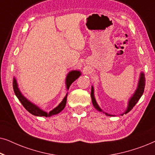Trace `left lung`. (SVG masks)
<instances>
[{"mask_svg":"<svg viewBox=\"0 0 155 155\" xmlns=\"http://www.w3.org/2000/svg\"><path fill=\"white\" fill-rule=\"evenodd\" d=\"M145 76H144V73H141L140 78V80L138 82V86H137V88L136 91H135V94H133V96L131 97L130 100H129L128 109H127L126 111L125 112L124 114L128 113V112L135 107V105L136 104L137 102L140 99V97H142V95H143V94L144 89H145ZM91 98H92V104H93V105H94L95 109H96L97 110H98V111H101V109L99 108L98 104H97L96 100H95V98L94 97V89H93V87H92V91H91ZM106 114H107V116H112L111 115L108 114L107 113H106Z\"/></svg>","mask_w":155,"mask_h":155,"instance_id":"obj_1","label":"left lung"}]
</instances>
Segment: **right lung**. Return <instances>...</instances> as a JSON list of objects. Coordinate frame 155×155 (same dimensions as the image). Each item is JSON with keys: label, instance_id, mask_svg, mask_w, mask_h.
<instances>
[{"label": "right lung", "instance_id": "add662e5", "mask_svg": "<svg viewBox=\"0 0 155 155\" xmlns=\"http://www.w3.org/2000/svg\"><path fill=\"white\" fill-rule=\"evenodd\" d=\"M81 73H80V71H73L70 72L68 75H67L66 78V87L67 89L68 90L71 84L73 83V82L75 81V80H77L78 78L80 77ZM13 90L15 94L16 97H18L19 100L21 102V104L23 105L25 109H26L27 111H28L29 113L33 114V115L37 116H45V117H47V116H51L52 115H54V114H57L62 111V110L64 109L65 107V104H66V101H67V94L66 96L64 97V99H63V101H61L60 104H59L58 107L55 108L54 109H53L52 111H51L49 113L47 114L46 112L42 111L39 109V107H37V106L33 104L32 103H31L30 101L27 100V99L25 98V97L23 96V95L21 94V92L19 90L18 87V84H17V81L15 78L13 79Z\"/></svg>", "mask_w": 155, "mask_h": 155}]
</instances>
